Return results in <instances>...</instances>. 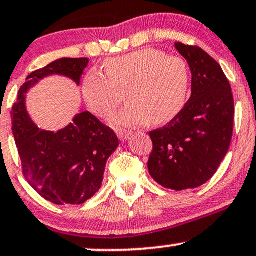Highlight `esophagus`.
<instances>
[{"mask_svg": "<svg viewBox=\"0 0 256 256\" xmlns=\"http://www.w3.org/2000/svg\"><path fill=\"white\" fill-rule=\"evenodd\" d=\"M131 131H122V130H118L116 131V134H118V137H119L120 140H122V141H125V140H128V137L131 136Z\"/></svg>", "mask_w": 256, "mask_h": 256, "instance_id": "obj_1", "label": "esophagus"}]
</instances>
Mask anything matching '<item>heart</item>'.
Segmentation results:
<instances>
[{
    "mask_svg": "<svg viewBox=\"0 0 256 256\" xmlns=\"http://www.w3.org/2000/svg\"><path fill=\"white\" fill-rule=\"evenodd\" d=\"M104 72L106 75L87 72L82 94L92 113L106 119L125 92L128 103L112 119L114 125H160L174 119L186 104L190 69L182 58L144 48L106 60Z\"/></svg>",
    "mask_w": 256,
    "mask_h": 256,
    "instance_id": "heart-1",
    "label": "heart"
}]
</instances>
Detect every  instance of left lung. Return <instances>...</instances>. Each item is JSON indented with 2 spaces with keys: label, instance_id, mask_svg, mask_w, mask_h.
I'll list each match as a JSON object with an SVG mask.
<instances>
[{
  "label": "left lung",
  "instance_id": "1",
  "mask_svg": "<svg viewBox=\"0 0 256 256\" xmlns=\"http://www.w3.org/2000/svg\"><path fill=\"white\" fill-rule=\"evenodd\" d=\"M192 72V94L164 128L150 132V176L175 190L196 188L218 171L231 144L234 102L220 64L198 46L175 44Z\"/></svg>",
  "mask_w": 256,
  "mask_h": 256
}]
</instances>
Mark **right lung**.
I'll use <instances>...</instances> for the list:
<instances>
[{
  "instance_id": "add662e5",
  "label": "right lung",
  "mask_w": 256,
  "mask_h": 256,
  "mask_svg": "<svg viewBox=\"0 0 256 256\" xmlns=\"http://www.w3.org/2000/svg\"><path fill=\"white\" fill-rule=\"evenodd\" d=\"M88 58H62L35 70L20 87L12 106L13 136L24 178L46 200L57 206L85 203L102 186L106 164L119 146L110 128L90 112L52 132L36 128L25 109V94L42 78L64 75L80 84Z\"/></svg>"
}]
</instances>
